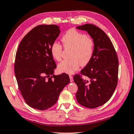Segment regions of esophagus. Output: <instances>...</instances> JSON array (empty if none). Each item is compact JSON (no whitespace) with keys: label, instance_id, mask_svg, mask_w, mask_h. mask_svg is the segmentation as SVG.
<instances>
[{"label":"esophagus","instance_id":"obj_1","mask_svg":"<svg viewBox=\"0 0 134 134\" xmlns=\"http://www.w3.org/2000/svg\"><path fill=\"white\" fill-rule=\"evenodd\" d=\"M69 77H70V81H71V82H72V81H73V77H72V76H71V75H70Z\"/></svg>","mask_w":134,"mask_h":134}]
</instances>
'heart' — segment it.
<instances>
[{
  "mask_svg": "<svg viewBox=\"0 0 134 134\" xmlns=\"http://www.w3.org/2000/svg\"><path fill=\"white\" fill-rule=\"evenodd\" d=\"M65 49H71L69 60H64L58 65L59 71L72 74L81 65L89 63L93 57L94 42L91 38L80 32L71 29L67 31L62 38ZM63 47L60 43L54 42L50 48V53L54 59L60 61L62 59Z\"/></svg>",
  "mask_w": 134,
  "mask_h": 134,
  "instance_id": "1",
  "label": "heart"
}]
</instances>
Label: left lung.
<instances>
[{
	"label": "left lung",
	"instance_id": "obj_1",
	"mask_svg": "<svg viewBox=\"0 0 134 134\" xmlns=\"http://www.w3.org/2000/svg\"><path fill=\"white\" fill-rule=\"evenodd\" d=\"M77 28L87 32L94 42V51L90 62L80 73L88 78L84 80L79 74L74 76L78 86V103L88 108L104 105L110 99L118 83L119 62L114 47L107 35L99 27L85 24Z\"/></svg>",
	"mask_w": 134,
	"mask_h": 134
}]
</instances>
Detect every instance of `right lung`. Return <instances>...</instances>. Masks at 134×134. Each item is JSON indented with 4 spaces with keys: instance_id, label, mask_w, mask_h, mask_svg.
<instances>
[{
    "instance_id": "add662e5",
    "label": "right lung",
    "mask_w": 134,
    "mask_h": 134,
    "mask_svg": "<svg viewBox=\"0 0 134 134\" xmlns=\"http://www.w3.org/2000/svg\"><path fill=\"white\" fill-rule=\"evenodd\" d=\"M60 34L55 25H38L25 36L16 54L14 69L19 89L25 102L36 109L44 110L55 105L70 81L65 73L53 75L57 65L50 48Z\"/></svg>"
}]
</instances>
